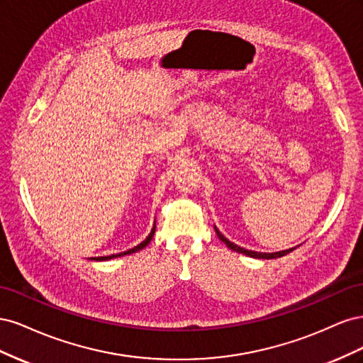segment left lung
Masks as SVG:
<instances>
[{"label": "left lung", "instance_id": "1", "mask_svg": "<svg viewBox=\"0 0 363 363\" xmlns=\"http://www.w3.org/2000/svg\"><path fill=\"white\" fill-rule=\"evenodd\" d=\"M215 232H216V235H218V238L223 240V242L230 248V250H233V251H236V252H242V255H245V256H248V257H255V259H277V257H281V256H286L288 252H291V251H294L295 248H289V250H283V251H277V252H257V251H252V250H245V248H242V247H239V245H236V244H233V242H230V240L219 232V230L215 227Z\"/></svg>", "mask_w": 363, "mask_h": 363}]
</instances>
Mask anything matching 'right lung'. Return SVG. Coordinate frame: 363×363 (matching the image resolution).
Here are the masks:
<instances>
[{
	"label": "right lung",
	"mask_w": 363,
	"mask_h": 363,
	"mask_svg": "<svg viewBox=\"0 0 363 363\" xmlns=\"http://www.w3.org/2000/svg\"><path fill=\"white\" fill-rule=\"evenodd\" d=\"M155 232H156V223H155V225H152V230L150 232V235L145 238V240H142V242H140L139 245H136V247H133V248H130V250H127V251L118 252V255L104 256V257H92V259H94V260H111V259H115V257H123V256L131 255V252H136V251H139V250H142V248H145V247L150 244V240L152 239V236H155Z\"/></svg>",
	"instance_id": "1"
}]
</instances>
